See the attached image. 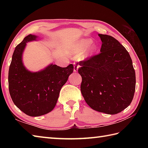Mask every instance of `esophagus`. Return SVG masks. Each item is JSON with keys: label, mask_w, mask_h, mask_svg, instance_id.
Returning a JSON list of instances; mask_svg holds the SVG:
<instances>
[{"label": "esophagus", "mask_w": 148, "mask_h": 148, "mask_svg": "<svg viewBox=\"0 0 148 148\" xmlns=\"http://www.w3.org/2000/svg\"><path fill=\"white\" fill-rule=\"evenodd\" d=\"M79 64H78V63H77V62L74 63V72H77V70H78V68H79Z\"/></svg>", "instance_id": "esophagus-1"}]
</instances>
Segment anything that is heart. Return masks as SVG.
<instances>
[{
    "instance_id": "1",
    "label": "heart",
    "mask_w": 148,
    "mask_h": 148,
    "mask_svg": "<svg viewBox=\"0 0 148 148\" xmlns=\"http://www.w3.org/2000/svg\"><path fill=\"white\" fill-rule=\"evenodd\" d=\"M92 40L90 39H83L75 44L73 53L76 56H80L81 58L84 59L90 57L96 51L97 47L95 45H91Z\"/></svg>"
}]
</instances>
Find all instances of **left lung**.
<instances>
[{"instance_id": "8db88e82", "label": "left lung", "mask_w": 148, "mask_h": 148, "mask_svg": "<svg viewBox=\"0 0 148 148\" xmlns=\"http://www.w3.org/2000/svg\"><path fill=\"white\" fill-rule=\"evenodd\" d=\"M100 53L79 62L81 92L87 104L108 114L129 106L136 90V72L129 53L114 37L99 34Z\"/></svg>"}]
</instances>
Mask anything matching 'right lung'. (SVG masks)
<instances>
[{"instance_id":"add662e5","label":"right lung","mask_w":148,"mask_h":148,"mask_svg":"<svg viewBox=\"0 0 148 148\" xmlns=\"http://www.w3.org/2000/svg\"><path fill=\"white\" fill-rule=\"evenodd\" d=\"M37 36H27L15 48L9 69V90L14 104L26 114L39 116L54 109L62 87L74 70L72 64L60 67L51 64L38 72H31L24 67L22 53L27 42Z\"/></svg>"}]
</instances>
